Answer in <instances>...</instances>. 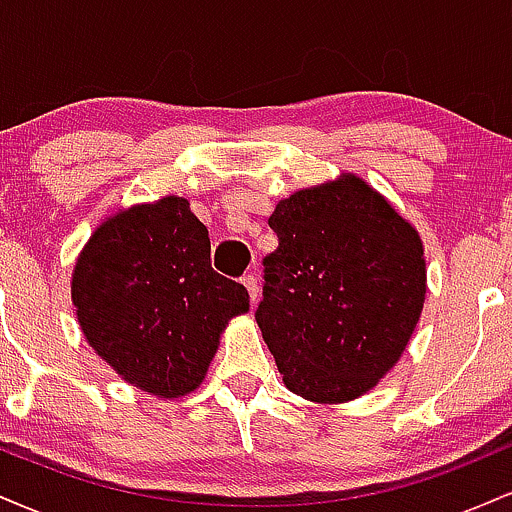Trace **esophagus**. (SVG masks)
Masks as SVG:
<instances>
[{
	"instance_id": "obj_1",
	"label": "esophagus",
	"mask_w": 512,
	"mask_h": 512,
	"mask_svg": "<svg viewBox=\"0 0 512 512\" xmlns=\"http://www.w3.org/2000/svg\"><path fill=\"white\" fill-rule=\"evenodd\" d=\"M243 286L250 293V301L257 303V298H260V284H257V276L255 274H245L243 276Z\"/></svg>"
}]
</instances>
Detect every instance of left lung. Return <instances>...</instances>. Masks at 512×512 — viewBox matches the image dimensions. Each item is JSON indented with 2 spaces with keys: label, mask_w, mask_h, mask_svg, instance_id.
Segmentation results:
<instances>
[{
  "label": "left lung",
  "mask_w": 512,
  "mask_h": 512,
  "mask_svg": "<svg viewBox=\"0 0 512 512\" xmlns=\"http://www.w3.org/2000/svg\"><path fill=\"white\" fill-rule=\"evenodd\" d=\"M255 320L284 385L317 404L366 395L407 349L426 301L424 240L356 173L276 202Z\"/></svg>",
  "instance_id": "left-lung-1"
}]
</instances>
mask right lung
I'll return each instance as SVG.
<instances>
[{
    "label": "right lung",
    "instance_id": "obj_1",
    "mask_svg": "<svg viewBox=\"0 0 512 512\" xmlns=\"http://www.w3.org/2000/svg\"><path fill=\"white\" fill-rule=\"evenodd\" d=\"M209 252L190 202L168 195L105 216L76 257L72 303L88 346L146 395L195 392L228 322L250 310Z\"/></svg>",
    "mask_w": 512,
    "mask_h": 512
}]
</instances>
